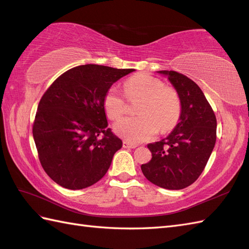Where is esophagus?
I'll return each mask as SVG.
<instances>
[{
  "label": "esophagus",
  "instance_id": "1",
  "mask_svg": "<svg viewBox=\"0 0 249 249\" xmlns=\"http://www.w3.org/2000/svg\"><path fill=\"white\" fill-rule=\"evenodd\" d=\"M123 146L124 148H135V147H137V144H134V143H130L129 141H124L123 142Z\"/></svg>",
  "mask_w": 249,
  "mask_h": 249
}]
</instances>
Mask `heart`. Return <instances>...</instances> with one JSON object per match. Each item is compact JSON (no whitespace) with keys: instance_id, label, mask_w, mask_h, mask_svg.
<instances>
[{"instance_id":"1","label":"heart","mask_w":249,"mask_h":249,"mask_svg":"<svg viewBox=\"0 0 249 249\" xmlns=\"http://www.w3.org/2000/svg\"><path fill=\"white\" fill-rule=\"evenodd\" d=\"M124 91L130 101L140 99L136 117H126L114 124L118 136L132 143L152 138L161 129L169 131L180 115V100L171 87L164 86L158 78L147 73H138L125 82ZM103 106L109 119L117 120L126 110L124 97L117 86L110 87L104 96Z\"/></svg>"}]
</instances>
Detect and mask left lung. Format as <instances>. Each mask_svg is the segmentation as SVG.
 <instances>
[{"instance_id":"obj_1","label":"left lung","mask_w":249,"mask_h":249,"mask_svg":"<svg viewBox=\"0 0 249 249\" xmlns=\"http://www.w3.org/2000/svg\"><path fill=\"white\" fill-rule=\"evenodd\" d=\"M157 72L167 77L182 108L168 136L147 144L152 160L141 170L150 183L179 190L193 184L206 167L216 142V116L196 83L173 71Z\"/></svg>"}]
</instances>
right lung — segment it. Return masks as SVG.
<instances>
[{"instance_id": "obj_1", "label": "right lung", "mask_w": 249, "mask_h": 249, "mask_svg": "<svg viewBox=\"0 0 249 249\" xmlns=\"http://www.w3.org/2000/svg\"><path fill=\"white\" fill-rule=\"evenodd\" d=\"M134 71L80 65L61 74L41 97L33 138L44 171L58 185L80 190L106 175L123 141L107 127L103 100Z\"/></svg>"}]
</instances>
